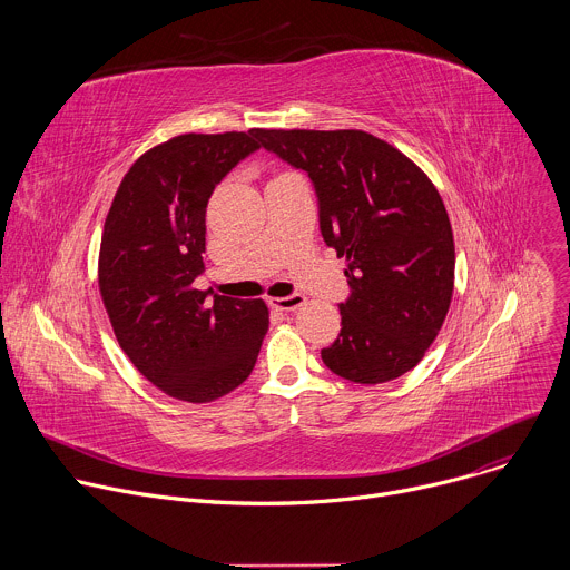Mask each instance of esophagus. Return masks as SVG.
<instances>
[{
  "label": "esophagus",
  "instance_id": "1",
  "mask_svg": "<svg viewBox=\"0 0 570 570\" xmlns=\"http://www.w3.org/2000/svg\"><path fill=\"white\" fill-rule=\"evenodd\" d=\"M304 302H306V297H304L302 293H291V295H286V297H275V299H271V304H273L275 308H279V311H295V308H299Z\"/></svg>",
  "mask_w": 570,
  "mask_h": 570
}]
</instances>
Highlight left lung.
Listing matches in <instances>:
<instances>
[{
    "instance_id": "left-lung-1",
    "label": "left lung",
    "mask_w": 570,
    "mask_h": 570,
    "mask_svg": "<svg viewBox=\"0 0 570 570\" xmlns=\"http://www.w3.org/2000/svg\"><path fill=\"white\" fill-rule=\"evenodd\" d=\"M259 144L306 174L324 243L347 257L341 334L322 361L354 383L413 370L446 317L455 248L444 203L420 167L363 130H259Z\"/></svg>"
}]
</instances>
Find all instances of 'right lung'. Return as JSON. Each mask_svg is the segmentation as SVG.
Segmentation results:
<instances>
[{
	"mask_svg": "<svg viewBox=\"0 0 570 570\" xmlns=\"http://www.w3.org/2000/svg\"><path fill=\"white\" fill-rule=\"evenodd\" d=\"M257 132H191L150 148L106 218L99 288L115 336L153 385L183 401H214L246 381L268 332L262 299L194 286L205 273L207 203L259 150Z\"/></svg>",
	"mask_w": 570,
	"mask_h": 570,
	"instance_id": "add662e5",
	"label": "right lung"
}]
</instances>
